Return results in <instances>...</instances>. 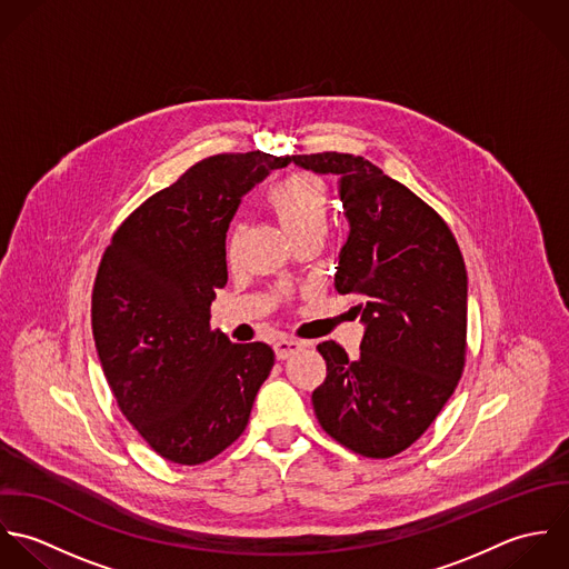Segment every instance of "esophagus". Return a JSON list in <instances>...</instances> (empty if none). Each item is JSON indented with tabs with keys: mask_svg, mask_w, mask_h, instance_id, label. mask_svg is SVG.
<instances>
[{
	"mask_svg": "<svg viewBox=\"0 0 569 569\" xmlns=\"http://www.w3.org/2000/svg\"><path fill=\"white\" fill-rule=\"evenodd\" d=\"M303 347H306V342L297 341V339H279V341H274V353L279 360H286L288 356L297 353Z\"/></svg>",
	"mask_w": 569,
	"mask_h": 569,
	"instance_id": "34e87169",
	"label": "esophagus"
}]
</instances>
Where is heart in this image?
I'll list each match as a JSON object with an SVG mask.
<instances>
[{"label": "heart", "instance_id": "b5f03b06", "mask_svg": "<svg viewBox=\"0 0 569 569\" xmlns=\"http://www.w3.org/2000/svg\"><path fill=\"white\" fill-rule=\"evenodd\" d=\"M268 204L297 241L323 237L328 232L332 218L330 189L315 173L297 171L277 180L268 189ZM239 234L241 228L232 227L228 237V252L234 250Z\"/></svg>", "mask_w": 569, "mask_h": 569}]
</instances>
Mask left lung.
Returning <instances> with one entry per match:
<instances>
[{
    "mask_svg": "<svg viewBox=\"0 0 569 569\" xmlns=\"http://www.w3.org/2000/svg\"><path fill=\"white\" fill-rule=\"evenodd\" d=\"M339 176L349 237L335 286L356 295L360 356L321 342L328 376L312 391L323 431L362 457L409 449L453 396L466 362V266L447 222L362 156H292Z\"/></svg>",
    "mask_w": 569,
    "mask_h": 569,
    "instance_id": "obj_1",
    "label": "left lung"
}]
</instances>
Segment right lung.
Masks as SVG:
<instances>
[{
    "instance_id": "add662e5",
    "label": "right lung",
    "mask_w": 569,
    "mask_h": 569,
    "mask_svg": "<svg viewBox=\"0 0 569 569\" xmlns=\"http://www.w3.org/2000/svg\"><path fill=\"white\" fill-rule=\"evenodd\" d=\"M290 156L218 153L142 202L112 234L92 290V332L118 409L173 463L196 466L246 429L274 365L266 342L211 330L227 230L241 198Z\"/></svg>"
}]
</instances>
